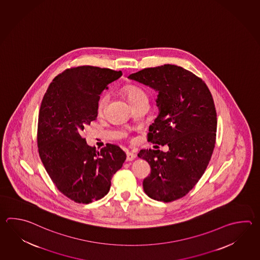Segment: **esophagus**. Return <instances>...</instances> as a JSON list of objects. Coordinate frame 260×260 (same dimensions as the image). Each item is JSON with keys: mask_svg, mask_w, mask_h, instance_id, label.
<instances>
[{"mask_svg": "<svg viewBox=\"0 0 260 260\" xmlns=\"http://www.w3.org/2000/svg\"><path fill=\"white\" fill-rule=\"evenodd\" d=\"M136 158V155L133 154V153H131V152H127V161H133L134 159Z\"/></svg>", "mask_w": 260, "mask_h": 260, "instance_id": "1", "label": "esophagus"}]
</instances>
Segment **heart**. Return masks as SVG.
<instances>
[{
	"label": "heart",
	"mask_w": 260,
	"mask_h": 260,
	"mask_svg": "<svg viewBox=\"0 0 260 260\" xmlns=\"http://www.w3.org/2000/svg\"><path fill=\"white\" fill-rule=\"evenodd\" d=\"M123 91H124V94L126 96L127 101L129 102V104H133L134 102H137L142 99H147V94L145 93V91L134 85L125 86ZM107 101H108L107 94H104L102 96L100 100L98 102V111H104V109L106 108V105H107Z\"/></svg>",
	"instance_id": "1"
}]
</instances>
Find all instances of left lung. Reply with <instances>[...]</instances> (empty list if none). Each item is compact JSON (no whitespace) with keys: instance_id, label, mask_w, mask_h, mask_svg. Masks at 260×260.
Masks as SVG:
<instances>
[{"instance_id":"1","label":"left lung","mask_w":260,"mask_h":260,"mask_svg":"<svg viewBox=\"0 0 260 260\" xmlns=\"http://www.w3.org/2000/svg\"><path fill=\"white\" fill-rule=\"evenodd\" d=\"M128 79L158 91L159 114L150 125L148 142L169 146L143 149L138 156L148 162L150 175L143 180L147 196L157 201H175L201 179L216 143L217 112L202 79L175 64L148 68Z\"/></svg>"}]
</instances>
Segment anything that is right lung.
Here are the masks:
<instances>
[{"mask_svg": "<svg viewBox=\"0 0 260 260\" xmlns=\"http://www.w3.org/2000/svg\"><path fill=\"white\" fill-rule=\"evenodd\" d=\"M121 76V71L98 67L71 68L53 79L43 96L39 154L53 184L76 203L89 204L106 196L112 177L126 160L117 145L107 143L97 150L82 135L97 117L102 91Z\"/></svg>", "mask_w": 260, "mask_h": 260, "instance_id": "1", "label": "right lung"}]
</instances>
